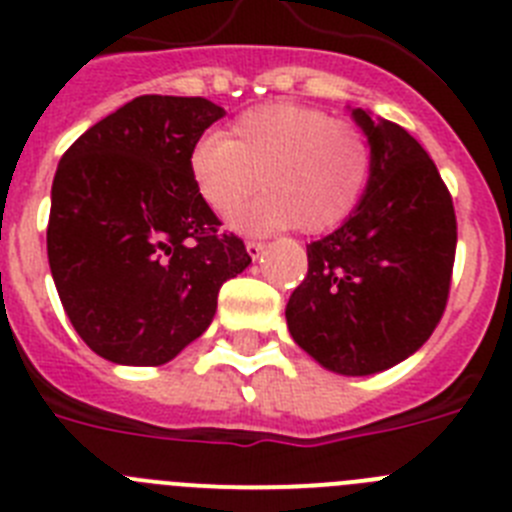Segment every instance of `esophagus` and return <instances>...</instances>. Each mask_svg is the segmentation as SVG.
<instances>
[{
  "instance_id": "obj_1",
  "label": "esophagus",
  "mask_w": 512,
  "mask_h": 512,
  "mask_svg": "<svg viewBox=\"0 0 512 512\" xmlns=\"http://www.w3.org/2000/svg\"><path fill=\"white\" fill-rule=\"evenodd\" d=\"M264 243L261 241H248L246 243V251H248V256H251V259H259L261 253H264Z\"/></svg>"
}]
</instances>
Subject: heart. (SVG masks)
<instances>
[{
  "instance_id": "1",
  "label": "heart",
  "mask_w": 512,
  "mask_h": 512,
  "mask_svg": "<svg viewBox=\"0 0 512 512\" xmlns=\"http://www.w3.org/2000/svg\"><path fill=\"white\" fill-rule=\"evenodd\" d=\"M187 169L202 205L217 217L251 202L233 225L243 233L292 228L315 235L346 223L364 200L374 151L359 125L295 102H269L230 122L225 138L207 133L189 148Z\"/></svg>"
}]
</instances>
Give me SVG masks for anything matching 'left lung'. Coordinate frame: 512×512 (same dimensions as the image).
Wrapping results in <instances>:
<instances>
[{"label": "left lung", "mask_w": 512, "mask_h": 512, "mask_svg": "<svg viewBox=\"0 0 512 512\" xmlns=\"http://www.w3.org/2000/svg\"><path fill=\"white\" fill-rule=\"evenodd\" d=\"M351 117L374 151L354 215L307 246V277L287 302L297 346L346 377L384 372L436 330L456 253L451 194L405 128L364 110Z\"/></svg>", "instance_id": "8db88e82"}]
</instances>
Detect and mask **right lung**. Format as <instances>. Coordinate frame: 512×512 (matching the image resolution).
I'll return each instance as SVG.
<instances>
[{
    "mask_svg": "<svg viewBox=\"0 0 512 512\" xmlns=\"http://www.w3.org/2000/svg\"><path fill=\"white\" fill-rule=\"evenodd\" d=\"M223 115L205 97L143 94L61 156L48 264L71 325L102 359L171 361L212 323L223 282L251 264L187 169L194 140Z\"/></svg>",
    "mask_w": 512,
    "mask_h": 512,
    "instance_id": "obj_1",
    "label": "right lung"
}]
</instances>
